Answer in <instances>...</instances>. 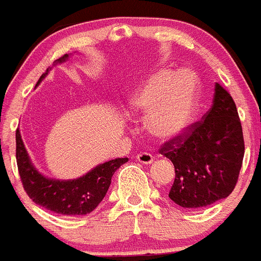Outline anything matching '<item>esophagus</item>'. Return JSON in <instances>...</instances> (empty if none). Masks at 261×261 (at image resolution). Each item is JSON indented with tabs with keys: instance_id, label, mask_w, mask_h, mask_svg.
<instances>
[{
	"instance_id": "obj_1",
	"label": "esophagus",
	"mask_w": 261,
	"mask_h": 261,
	"mask_svg": "<svg viewBox=\"0 0 261 261\" xmlns=\"http://www.w3.org/2000/svg\"><path fill=\"white\" fill-rule=\"evenodd\" d=\"M136 160L140 162V164H144V165H150L153 162V155L150 153H140V154L136 155Z\"/></svg>"
}]
</instances>
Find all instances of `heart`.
<instances>
[{
	"instance_id": "1",
	"label": "heart",
	"mask_w": 261,
	"mask_h": 261,
	"mask_svg": "<svg viewBox=\"0 0 261 261\" xmlns=\"http://www.w3.org/2000/svg\"><path fill=\"white\" fill-rule=\"evenodd\" d=\"M197 80L189 70L161 69L150 74L130 99L133 112L148 117L150 133L161 139L182 134L198 108Z\"/></svg>"
}]
</instances>
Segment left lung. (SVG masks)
<instances>
[{
	"instance_id": "1",
	"label": "left lung",
	"mask_w": 261,
	"mask_h": 261,
	"mask_svg": "<svg viewBox=\"0 0 261 261\" xmlns=\"http://www.w3.org/2000/svg\"><path fill=\"white\" fill-rule=\"evenodd\" d=\"M160 153L174 164L169 197L176 204L197 210L229 196L245 154L242 126L229 92L216 84L206 116L165 143Z\"/></svg>"
}]
</instances>
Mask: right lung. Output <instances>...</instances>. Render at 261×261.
<instances>
[{
	"label": "right lung",
	"instance_id": "1",
	"mask_svg": "<svg viewBox=\"0 0 261 261\" xmlns=\"http://www.w3.org/2000/svg\"><path fill=\"white\" fill-rule=\"evenodd\" d=\"M68 58L69 55L65 54L64 57L55 60L54 64L64 63ZM48 70L50 68L41 75L37 85L47 75ZM127 161L128 158L111 160L97 165L77 179H50L41 174L32 164L20 131L19 128L16 130V164L24 191L36 204L59 215L79 216L94 211L106 197L113 174Z\"/></svg>",
	"mask_w": 261,
	"mask_h": 261
}]
</instances>
